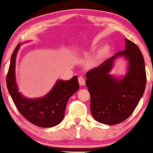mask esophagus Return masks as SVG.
<instances>
[{
	"mask_svg": "<svg viewBox=\"0 0 153 153\" xmlns=\"http://www.w3.org/2000/svg\"><path fill=\"white\" fill-rule=\"evenodd\" d=\"M78 81H79V83L80 85H85V79L83 78L82 76L79 77Z\"/></svg>",
	"mask_w": 153,
	"mask_h": 153,
	"instance_id": "1",
	"label": "esophagus"
}]
</instances>
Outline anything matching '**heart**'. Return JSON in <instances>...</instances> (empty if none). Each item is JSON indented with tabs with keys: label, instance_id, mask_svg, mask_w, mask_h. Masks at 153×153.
Masks as SVG:
<instances>
[{
	"label": "heart",
	"instance_id": "heart-1",
	"mask_svg": "<svg viewBox=\"0 0 153 153\" xmlns=\"http://www.w3.org/2000/svg\"><path fill=\"white\" fill-rule=\"evenodd\" d=\"M108 47H105V48H104L103 49H102V53H106L107 51H108Z\"/></svg>",
	"mask_w": 153,
	"mask_h": 153
}]
</instances>
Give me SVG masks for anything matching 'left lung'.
Segmentation results:
<instances>
[{
  "mask_svg": "<svg viewBox=\"0 0 153 153\" xmlns=\"http://www.w3.org/2000/svg\"><path fill=\"white\" fill-rule=\"evenodd\" d=\"M126 47L86 74L85 83L91 96L90 109L97 122L116 125L128 118L144 93L146 82L144 59L138 47L125 39ZM118 56L128 61V71L118 79L110 74Z\"/></svg>",
  "mask_w": 153,
  "mask_h": 153,
  "instance_id": "obj_1",
  "label": "left lung"
}]
</instances>
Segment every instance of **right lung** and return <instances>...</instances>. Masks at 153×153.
Here are the masks:
<instances>
[{
  "label": "right lung",
  "instance_id": "add662e5",
  "mask_svg": "<svg viewBox=\"0 0 153 153\" xmlns=\"http://www.w3.org/2000/svg\"><path fill=\"white\" fill-rule=\"evenodd\" d=\"M21 44L16 46L12 55L7 76L9 93L19 112L33 124L39 127L49 128L62 122L65 116L67 102L78 91L76 76L70 80H57L51 91L40 98L29 99L19 91L16 81V59Z\"/></svg>",
  "mask_w": 153,
  "mask_h": 153
}]
</instances>
